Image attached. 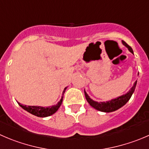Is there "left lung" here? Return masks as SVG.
Returning a JSON list of instances; mask_svg holds the SVG:
<instances>
[{
    "label": "left lung",
    "instance_id": "left-lung-1",
    "mask_svg": "<svg viewBox=\"0 0 149 149\" xmlns=\"http://www.w3.org/2000/svg\"><path fill=\"white\" fill-rule=\"evenodd\" d=\"M122 44L129 49V51L131 53L133 54L132 49L131 48L125 41H122ZM136 84L137 81L134 83L132 87L130 89V91L127 93H126L125 95H122V96L120 97H118L115 98V99H112L111 100L106 101V102H97V101H94L93 100H92L89 97V95H87V93H86L84 90L85 97H86V100L89 102V105L92 107H93L94 108L97 110V111H102V112H106V113L113 112V111H116V110L119 109V108H122L123 105H125V104L129 101L131 96H132V95L133 94L134 91H135Z\"/></svg>",
    "mask_w": 149,
    "mask_h": 149
}]
</instances>
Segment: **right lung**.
<instances>
[{"label": "right lung", "mask_w": 149, "mask_h": 149, "mask_svg": "<svg viewBox=\"0 0 149 149\" xmlns=\"http://www.w3.org/2000/svg\"><path fill=\"white\" fill-rule=\"evenodd\" d=\"M67 87L64 89L63 92V97H62L61 100L57 102L56 105H52V106H49V107H41V106H30V105H23L18 102L19 105L22 107L24 110L27 111L29 113H32L33 115L38 116V117H47V116H49L51 115L54 114L56 111L59 109V108L61 105L62 102H63V95H64L65 92Z\"/></svg>", "instance_id": "right-lung-1"}]
</instances>
